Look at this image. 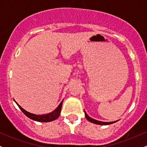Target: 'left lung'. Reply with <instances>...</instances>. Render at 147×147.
Instances as JSON below:
<instances>
[{"label":"left lung","instance_id":"8db88e82","mask_svg":"<svg viewBox=\"0 0 147 147\" xmlns=\"http://www.w3.org/2000/svg\"><path fill=\"white\" fill-rule=\"evenodd\" d=\"M84 113H85V116H86V119H88V120L89 122L93 123V124H99V125H109V124H113V123L117 122V121H114V122H101V121H98V120H97V119H92V117H89V116L87 115L85 111H84Z\"/></svg>","mask_w":147,"mask_h":147}]
</instances>
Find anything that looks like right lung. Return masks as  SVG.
Wrapping results in <instances>:
<instances>
[{"label":"right lung","mask_w":147,"mask_h":147,"mask_svg":"<svg viewBox=\"0 0 147 147\" xmlns=\"http://www.w3.org/2000/svg\"><path fill=\"white\" fill-rule=\"evenodd\" d=\"M14 101L16 102V104H17L19 109L22 111V112L24 113L27 117H28L30 118L31 119H33V120L36 121V122H52V121L55 120L57 119V118L59 117V116L60 115V113H61V107H62V104H63V101L60 103L59 105L58 106V107L55 109V111H53L52 112L48 114H44V115H36V114H33L32 113L28 112L26 110H25L24 109L21 107L19 104H18L16 101Z\"/></svg>","instance_id":"add662e5"}]
</instances>
